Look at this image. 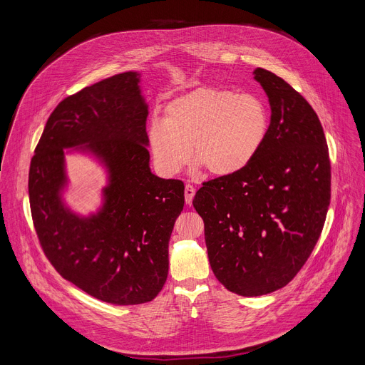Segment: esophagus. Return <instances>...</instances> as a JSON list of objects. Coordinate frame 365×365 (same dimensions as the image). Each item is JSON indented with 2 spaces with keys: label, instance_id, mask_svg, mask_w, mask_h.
I'll list each match as a JSON object with an SVG mask.
<instances>
[{
  "label": "esophagus",
  "instance_id": "obj_1",
  "mask_svg": "<svg viewBox=\"0 0 365 365\" xmlns=\"http://www.w3.org/2000/svg\"><path fill=\"white\" fill-rule=\"evenodd\" d=\"M195 192H196V189H195L192 185H186V186H185V200H186L187 205L192 203L193 196H195Z\"/></svg>",
  "mask_w": 365,
  "mask_h": 365
}]
</instances>
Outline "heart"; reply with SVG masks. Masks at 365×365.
<instances>
[{
    "instance_id": "obj_1",
    "label": "heart",
    "mask_w": 365,
    "mask_h": 365,
    "mask_svg": "<svg viewBox=\"0 0 365 365\" xmlns=\"http://www.w3.org/2000/svg\"><path fill=\"white\" fill-rule=\"evenodd\" d=\"M269 127V111L259 98L202 86L170 101L163 120L151 121L148 147L154 166L165 176L178 175L193 155L212 176L225 178L257 158Z\"/></svg>"
}]
</instances>
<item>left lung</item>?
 <instances>
[{
	"label": "left lung",
	"instance_id": "8db88e82",
	"mask_svg": "<svg viewBox=\"0 0 365 365\" xmlns=\"http://www.w3.org/2000/svg\"><path fill=\"white\" fill-rule=\"evenodd\" d=\"M252 73L272 108L264 145L244 170L203 182L193 199L215 277L247 297L292 282L321 237L331 202L329 153L317 113L277 75Z\"/></svg>",
	"mask_w": 365,
	"mask_h": 365
}]
</instances>
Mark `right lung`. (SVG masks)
<instances>
[{
    "label": "right lung",
    "mask_w": 365,
    "mask_h": 365,
    "mask_svg": "<svg viewBox=\"0 0 365 365\" xmlns=\"http://www.w3.org/2000/svg\"><path fill=\"white\" fill-rule=\"evenodd\" d=\"M137 72H124L65 98L50 114L29 172L34 230L56 272L113 304H140L163 289L169 240L183 211L185 185L151 173L148 107ZM83 146L108 168L104 205L79 217L61 200L63 148Z\"/></svg>",
    "instance_id": "add662e5"
}]
</instances>
